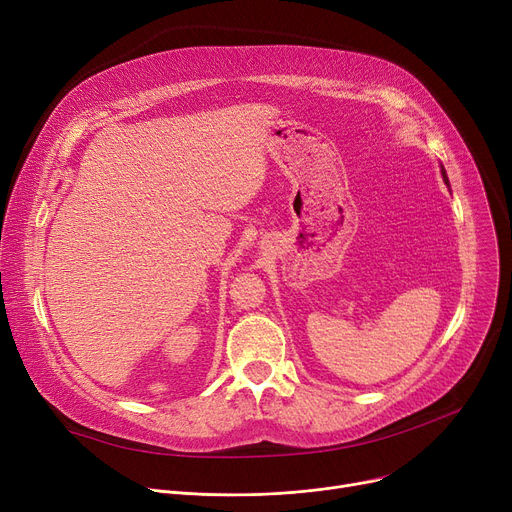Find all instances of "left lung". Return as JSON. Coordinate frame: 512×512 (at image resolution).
Instances as JSON below:
<instances>
[{"mask_svg": "<svg viewBox=\"0 0 512 512\" xmlns=\"http://www.w3.org/2000/svg\"><path fill=\"white\" fill-rule=\"evenodd\" d=\"M442 178H444V182L448 184V176H446V172H444V168H442Z\"/></svg>", "mask_w": 512, "mask_h": 512, "instance_id": "obj_1", "label": "left lung"}]
</instances>
